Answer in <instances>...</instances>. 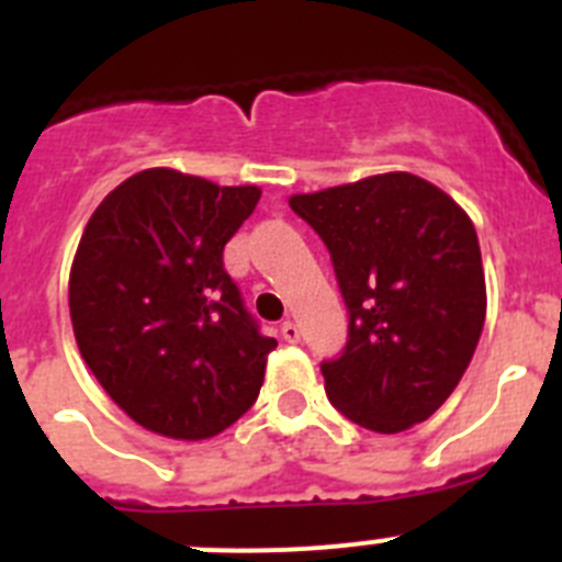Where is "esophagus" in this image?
Segmentation results:
<instances>
[{"mask_svg":"<svg viewBox=\"0 0 562 562\" xmlns=\"http://www.w3.org/2000/svg\"><path fill=\"white\" fill-rule=\"evenodd\" d=\"M281 337H284L286 342L301 340V329H297L295 321H284V324H281Z\"/></svg>","mask_w":562,"mask_h":562,"instance_id":"esophagus-1","label":"esophagus"}]
</instances>
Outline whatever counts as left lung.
Instances as JSON below:
<instances>
[{"label":"left lung","mask_w":562,"mask_h":562,"mask_svg":"<svg viewBox=\"0 0 562 562\" xmlns=\"http://www.w3.org/2000/svg\"><path fill=\"white\" fill-rule=\"evenodd\" d=\"M290 207L329 247L349 310L346 349L321 366L331 405L374 434L434 416L473 360L486 315L470 216L408 171L295 193Z\"/></svg>","instance_id":"1"}]
</instances>
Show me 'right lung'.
Segmentation results:
<instances>
[{"instance_id":"add662e5","label":"right lung","mask_w":562,"mask_h":562,"mask_svg":"<svg viewBox=\"0 0 562 562\" xmlns=\"http://www.w3.org/2000/svg\"><path fill=\"white\" fill-rule=\"evenodd\" d=\"M261 188L146 168L89 216L69 270L72 331L137 425L202 441L250 411L276 337L258 331L222 252Z\"/></svg>"}]
</instances>
